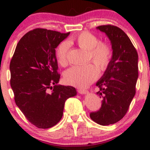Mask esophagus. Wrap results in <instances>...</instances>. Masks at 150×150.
Segmentation results:
<instances>
[{
	"instance_id": "esophagus-1",
	"label": "esophagus",
	"mask_w": 150,
	"mask_h": 150,
	"mask_svg": "<svg viewBox=\"0 0 150 150\" xmlns=\"http://www.w3.org/2000/svg\"><path fill=\"white\" fill-rule=\"evenodd\" d=\"M78 93H81V94H86V93H88V91L86 90H84V89H82V88H80L78 90Z\"/></svg>"
}]
</instances>
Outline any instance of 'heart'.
Wrapping results in <instances>:
<instances>
[{"instance_id":"obj_1","label":"heart","mask_w":150,"mask_h":150,"mask_svg":"<svg viewBox=\"0 0 150 150\" xmlns=\"http://www.w3.org/2000/svg\"><path fill=\"white\" fill-rule=\"evenodd\" d=\"M72 43L88 51L89 59H91L101 71H105L107 69L112 57L111 46L106 42H99V38L88 32H83L72 40L68 42L64 41L59 45L56 54L61 65L64 66L67 64L69 44ZM97 67L91 63L72 67L64 73V81L66 83L76 87H86L95 81L99 75Z\"/></svg>"}]
</instances>
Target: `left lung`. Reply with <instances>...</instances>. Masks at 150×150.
Masks as SVG:
<instances>
[{
	"instance_id": "obj_1",
	"label": "left lung",
	"mask_w": 150,
	"mask_h": 150,
	"mask_svg": "<svg viewBox=\"0 0 150 150\" xmlns=\"http://www.w3.org/2000/svg\"><path fill=\"white\" fill-rule=\"evenodd\" d=\"M110 39L112 57L102 78L97 81L102 97L100 110L90 114L91 120L102 125L118 122L126 114L136 93L138 79V54L128 36L113 25L96 28Z\"/></svg>"
}]
</instances>
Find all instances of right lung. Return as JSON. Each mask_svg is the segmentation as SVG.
Returning <instances> with one entry per match:
<instances>
[{"instance_id":"add662e5","label":"right lung","mask_w":150,"mask_h":150,"mask_svg":"<svg viewBox=\"0 0 150 150\" xmlns=\"http://www.w3.org/2000/svg\"><path fill=\"white\" fill-rule=\"evenodd\" d=\"M69 35L41 28L31 30L20 39L11 60L15 102L39 128H49L59 122L65 101L77 94L72 86L58 85L55 49Z\"/></svg>"}]
</instances>
